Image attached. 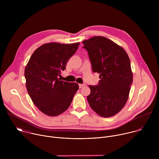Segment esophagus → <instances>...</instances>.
<instances>
[{"instance_id":"1","label":"esophagus","mask_w":159,"mask_h":159,"mask_svg":"<svg viewBox=\"0 0 159 159\" xmlns=\"http://www.w3.org/2000/svg\"><path fill=\"white\" fill-rule=\"evenodd\" d=\"M85 84H79V88H82V87H83L84 86H85Z\"/></svg>"}]
</instances>
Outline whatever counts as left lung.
<instances>
[{
	"label": "left lung",
	"mask_w": 159,
	"mask_h": 159,
	"mask_svg": "<svg viewBox=\"0 0 159 159\" xmlns=\"http://www.w3.org/2000/svg\"><path fill=\"white\" fill-rule=\"evenodd\" d=\"M94 72L100 74L97 85H89L87 101L98 115L108 118L125 106L133 82L130 60L125 50L103 36L83 41Z\"/></svg>",
	"instance_id": "8db88e82"
}]
</instances>
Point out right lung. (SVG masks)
Wrapping results in <instances>:
<instances>
[{
	"label": "right lung",
	"instance_id": "obj_1",
	"mask_svg": "<svg viewBox=\"0 0 159 159\" xmlns=\"http://www.w3.org/2000/svg\"><path fill=\"white\" fill-rule=\"evenodd\" d=\"M79 44H44L34 52L25 68L28 93L45 115L55 116L65 111L79 89L78 84L60 80L59 77Z\"/></svg>",
	"mask_w": 159,
	"mask_h": 159
}]
</instances>
